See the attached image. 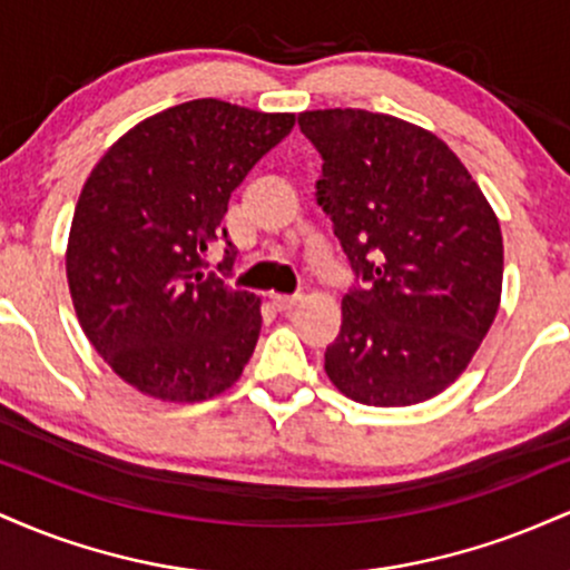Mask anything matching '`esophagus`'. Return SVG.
<instances>
[{"mask_svg": "<svg viewBox=\"0 0 570 570\" xmlns=\"http://www.w3.org/2000/svg\"><path fill=\"white\" fill-rule=\"evenodd\" d=\"M273 307H278L281 313H289L294 305L299 303V297H289V294H271Z\"/></svg>", "mask_w": 570, "mask_h": 570, "instance_id": "obj_1", "label": "esophagus"}]
</instances>
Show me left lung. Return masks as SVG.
Here are the masks:
<instances>
[{
  "instance_id": "8db88e82",
  "label": "left lung",
  "mask_w": 570,
  "mask_h": 570,
  "mask_svg": "<svg viewBox=\"0 0 570 570\" xmlns=\"http://www.w3.org/2000/svg\"><path fill=\"white\" fill-rule=\"evenodd\" d=\"M297 122L324 160L318 206L362 278L343 297L326 375L370 407L426 402L469 367L499 313V217L426 128L367 109Z\"/></svg>"
}]
</instances>
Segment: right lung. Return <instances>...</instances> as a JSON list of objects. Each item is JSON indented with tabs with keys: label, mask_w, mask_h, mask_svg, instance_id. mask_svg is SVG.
I'll list each match as a JSON object with an SVG mask.
<instances>
[{
	"label": "right lung",
	"mask_w": 570,
	"mask_h": 570,
	"mask_svg": "<svg viewBox=\"0 0 570 570\" xmlns=\"http://www.w3.org/2000/svg\"><path fill=\"white\" fill-rule=\"evenodd\" d=\"M294 115L219 98L166 109L104 153L71 219L67 278L85 337L128 385L163 402H203L238 381L257 345L259 299L203 273L254 163Z\"/></svg>",
	"instance_id": "add662e5"
}]
</instances>
